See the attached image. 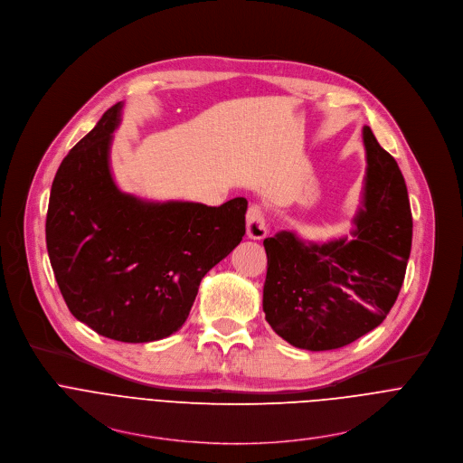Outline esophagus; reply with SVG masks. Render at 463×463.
Instances as JSON below:
<instances>
[{
    "label": "esophagus",
    "mask_w": 463,
    "mask_h": 463,
    "mask_svg": "<svg viewBox=\"0 0 463 463\" xmlns=\"http://www.w3.org/2000/svg\"><path fill=\"white\" fill-rule=\"evenodd\" d=\"M269 233L267 228V221H265V213L261 210V205L253 203L250 205V210L246 213V235L253 241H261L265 239Z\"/></svg>",
    "instance_id": "1"
}]
</instances>
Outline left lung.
I'll return each instance as SVG.
<instances>
[{
	"mask_svg": "<svg viewBox=\"0 0 463 463\" xmlns=\"http://www.w3.org/2000/svg\"><path fill=\"white\" fill-rule=\"evenodd\" d=\"M363 139L368 165L351 239L311 242L283 230L263 242L265 318L299 349H338L364 336L383 324L404 279L412 248L406 184L370 127Z\"/></svg>",
	"mask_w": 463,
	"mask_h": 463,
	"instance_id": "left-lung-1",
	"label": "left lung"
}]
</instances>
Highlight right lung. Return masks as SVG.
<instances>
[{"label":"right lung","instance_id":"right-lung-1","mask_svg":"<svg viewBox=\"0 0 463 463\" xmlns=\"http://www.w3.org/2000/svg\"><path fill=\"white\" fill-rule=\"evenodd\" d=\"M121 114L118 102L62 160L45 242L71 315L102 336L141 344L184 326L202 278L242 241L248 202L212 208L123 193L110 169Z\"/></svg>","mask_w":463,"mask_h":463}]
</instances>
